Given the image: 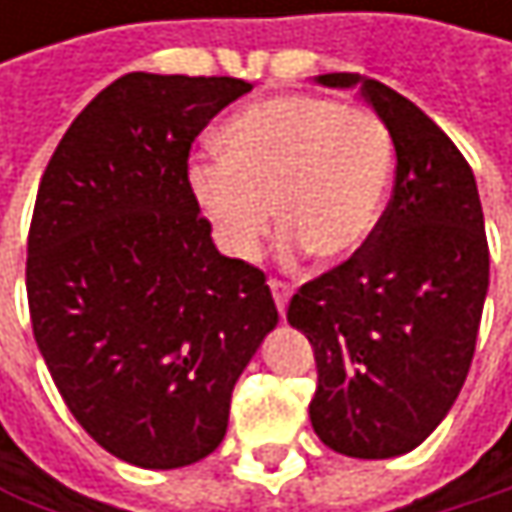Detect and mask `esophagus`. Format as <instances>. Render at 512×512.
I'll return each instance as SVG.
<instances>
[{
	"instance_id": "1",
	"label": "esophagus",
	"mask_w": 512,
	"mask_h": 512,
	"mask_svg": "<svg viewBox=\"0 0 512 512\" xmlns=\"http://www.w3.org/2000/svg\"><path fill=\"white\" fill-rule=\"evenodd\" d=\"M269 290H272V296H275V308H278V314L284 317L287 314V302H290V287L284 284V281H269Z\"/></svg>"
}]
</instances>
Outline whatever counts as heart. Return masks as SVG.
Wrapping results in <instances>:
<instances>
[{
    "label": "heart",
    "instance_id": "obj_1",
    "mask_svg": "<svg viewBox=\"0 0 512 512\" xmlns=\"http://www.w3.org/2000/svg\"><path fill=\"white\" fill-rule=\"evenodd\" d=\"M219 156H198L189 192L228 257L255 260L272 210L284 257L323 263L353 257L370 240L394 165L385 124L317 94H278L231 115Z\"/></svg>",
    "mask_w": 512,
    "mask_h": 512
}]
</instances>
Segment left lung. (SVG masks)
Wrapping results in <instances>:
<instances>
[{"instance_id": "left-lung-1", "label": "left lung", "mask_w": 512, "mask_h": 512, "mask_svg": "<svg viewBox=\"0 0 512 512\" xmlns=\"http://www.w3.org/2000/svg\"><path fill=\"white\" fill-rule=\"evenodd\" d=\"M314 82L361 91L394 142L397 177L370 240L302 284L287 323L314 347L320 442L391 460L445 421L468 376L489 290L480 195L457 145L412 100L361 73Z\"/></svg>"}]
</instances>
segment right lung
Here are the masks:
<instances>
[{
  "mask_svg": "<svg viewBox=\"0 0 512 512\" xmlns=\"http://www.w3.org/2000/svg\"><path fill=\"white\" fill-rule=\"evenodd\" d=\"M249 91L127 73L41 177L26 260L38 350L82 430L139 468L222 445L231 391L278 323L263 272L219 255L186 180L195 136Z\"/></svg>",
  "mask_w": 512,
  "mask_h": 512,
  "instance_id": "right-lung-1",
  "label": "right lung"
}]
</instances>
